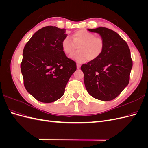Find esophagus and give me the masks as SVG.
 I'll return each instance as SVG.
<instances>
[{"instance_id": "esophagus-1", "label": "esophagus", "mask_w": 148, "mask_h": 148, "mask_svg": "<svg viewBox=\"0 0 148 148\" xmlns=\"http://www.w3.org/2000/svg\"><path fill=\"white\" fill-rule=\"evenodd\" d=\"M80 66H81V65H80L79 64H77V67L78 69H79L80 68Z\"/></svg>"}]
</instances>
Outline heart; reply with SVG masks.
Segmentation results:
<instances>
[{
  "mask_svg": "<svg viewBox=\"0 0 148 148\" xmlns=\"http://www.w3.org/2000/svg\"><path fill=\"white\" fill-rule=\"evenodd\" d=\"M71 38L66 37L63 39L62 50L65 54L69 55L78 47V51L71 53L70 58L79 63H84L89 59L95 60L104 51L105 43L103 39L86 30L76 31Z\"/></svg>",
  "mask_w": 148,
  "mask_h": 148,
  "instance_id": "1",
  "label": "heart"
}]
</instances>
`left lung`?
Returning <instances> with one entry per match:
<instances>
[{
    "instance_id": "obj_1",
    "label": "left lung",
    "mask_w": 148,
    "mask_h": 148,
    "mask_svg": "<svg viewBox=\"0 0 148 148\" xmlns=\"http://www.w3.org/2000/svg\"><path fill=\"white\" fill-rule=\"evenodd\" d=\"M88 30L99 34L105 46L99 57L81 66L85 87L97 99L113 100L129 83L133 66L130 51L127 43L113 30L103 27Z\"/></svg>"
}]
</instances>
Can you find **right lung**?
Listing matches in <instances>:
<instances>
[{
  "instance_id": "right-lung-1",
  "label": "right lung",
  "mask_w": 148,
  "mask_h": 148,
  "mask_svg": "<svg viewBox=\"0 0 148 148\" xmlns=\"http://www.w3.org/2000/svg\"><path fill=\"white\" fill-rule=\"evenodd\" d=\"M65 29L48 26L39 29L26 44L21 71L24 86L36 99L54 102L64 95L70 77L77 70L75 62L62 48Z\"/></svg>"
}]
</instances>
